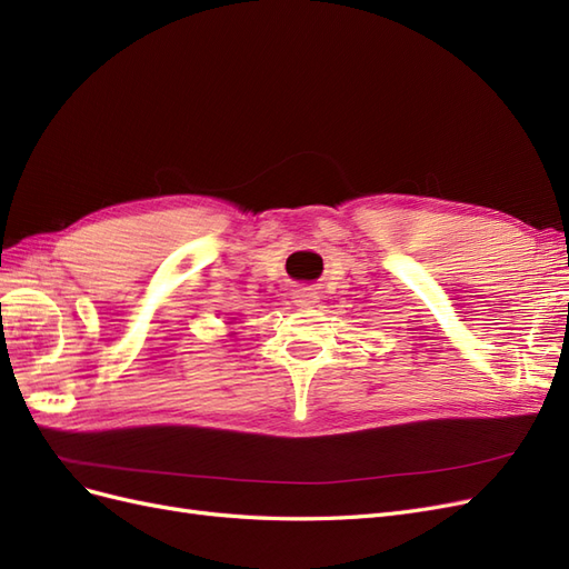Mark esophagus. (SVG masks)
<instances>
[{
  "instance_id": "obj_1",
  "label": "esophagus",
  "mask_w": 569,
  "mask_h": 569,
  "mask_svg": "<svg viewBox=\"0 0 569 569\" xmlns=\"http://www.w3.org/2000/svg\"><path fill=\"white\" fill-rule=\"evenodd\" d=\"M295 303L297 306H316L318 303V291H313L311 287H299L295 291Z\"/></svg>"
}]
</instances>
